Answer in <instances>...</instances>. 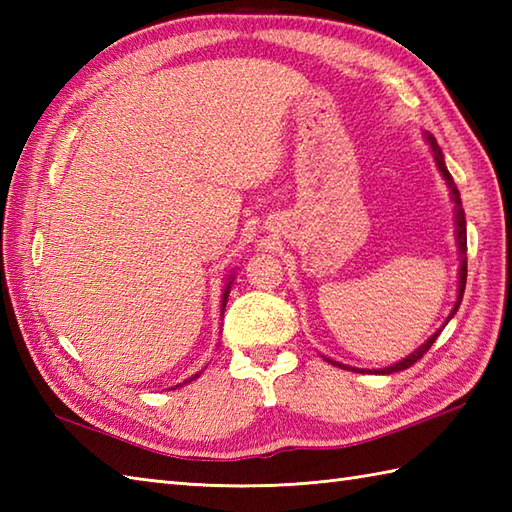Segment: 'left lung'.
<instances>
[{
    "mask_svg": "<svg viewBox=\"0 0 512 512\" xmlns=\"http://www.w3.org/2000/svg\"><path fill=\"white\" fill-rule=\"evenodd\" d=\"M422 136H424V140H427V145L431 147V154H433V160H436V167H438V171H440V176L444 178V182H447L451 202H453V217H455V244H458V255H460V268H458V299H455V306H453L451 314L447 317V321H444V325H447V323L453 319V314L458 312L460 303H462V297H464V288H466V217H464V209H462L460 191H458V187H455V182H453V178H451V173H449L447 165H444L442 149L438 147L436 138H433L429 132H424ZM444 325H442V328H444ZM442 328H440L438 332H433V334L429 336V339L424 341L420 347H416V350H413L409 356L400 358L398 363L389 365V367H380V369H358V367L343 365V363H339V361H332V358H328V356H323V361H328V363H332V365H336V367H341V369H352V372H361V374L369 372V374H385V376H387V374H394V372H402V369L411 367L413 363L420 361V358L429 352V347H431L433 343H436V339L440 336Z\"/></svg>",
    "mask_w": 512,
    "mask_h": 512,
    "instance_id": "8db88e82",
    "label": "left lung"
}]
</instances>
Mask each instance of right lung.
<instances>
[{"label": "right lung", "mask_w": 512, "mask_h": 512, "mask_svg": "<svg viewBox=\"0 0 512 512\" xmlns=\"http://www.w3.org/2000/svg\"><path fill=\"white\" fill-rule=\"evenodd\" d=\"M233 279H235V273H231L228 275V281H226V286H224V292H222V303H220V308H222V317H224V308H226V301H228V292H231V286H233ZM195 378H200V374H195V376H191L189 380H184L182 385H187V383H191V380H195ZM176 387H180V385H176ZM176 387H171V389H176Z\"/></svg>", "instance_id": "add662e5"}]
</instances>
